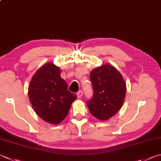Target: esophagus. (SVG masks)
I'll return each mask as SVG.
<instances>
[{
  "mask_svg": "<svg viewBox=\"0 0 161 161\" xmlns=\"http://www.w3.org/2000/svg\"><path fill=\"white\" fill-rule=\"evenodd\" d=\"M82 95H83V91H81V90L79 91L77 93V98H81V96H82Z\"/></svg>",
  "mask_w": 161,
  "mask_h": 161,
  "instance_id": "obj_1",
  "label": "esophagus"
}]
</instances>
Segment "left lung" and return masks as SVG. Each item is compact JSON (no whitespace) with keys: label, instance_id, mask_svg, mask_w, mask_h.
<instances>
[{"label":"left lung","instance_id":"1","mask_svg":"<svg viewBox=\"0 0 161 161\" xmlns=\"http://www.w3.org/2000/svg\"><path fill=\"white\" fill-rule=\"evenodd\" d=\"M90 80L93 92L87 106L93 116L105 121L121 108L126 92L125 81L119 72L108 64L91 71Z\"/></svg>","mask_w":161,"mask_h":161}]
</instances>
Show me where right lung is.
Listing matches in <instances>:
<instances>
[{"label":"right lung","mask_w":161,"mask_h":161,"mask_svg":"<svg viewBox=\"0 0 161 161\" xmlns=\"http://www.w3.org/2000/svg\"><path fill=\"white\" fill-rule=\"evenodd\" d=\"M58 67L53 64L42 66L33 75L28 86L33 108L41 119L58 124L66 117L77 95L68 89Z\"/></svg>","instance_id":"1"}]
</instances>
